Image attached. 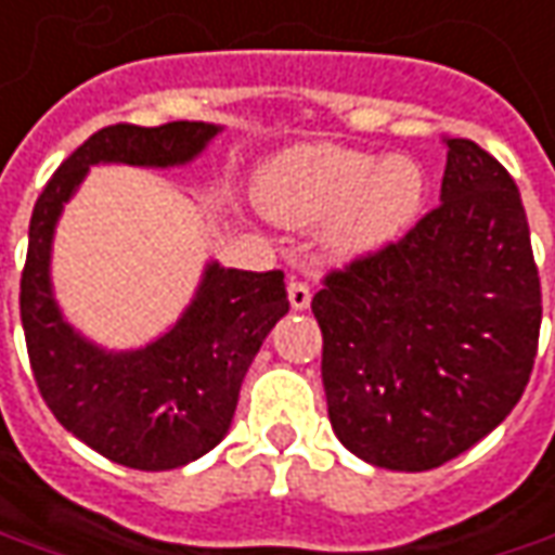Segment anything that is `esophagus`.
I'll return each mask as SVG.
<instances>
[{
    "label": "esophagus",
    "mask_w": 555,
    "mask_h": 555,
    "mask_svg": "<svg viewBox=\"0 0 555 555\" xmlns=\"http://www.w3.org/2000/svg\"><path fill=\"white\" fill-rule=\"evenodd\" d=\"M309 300H312V292H309L307 282L292 279V282H288V304H292V309H307Z\"/></svg>",
    "instance_id": "34e87169"
}]
</instances>
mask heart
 <instances>
[{
	"mask_svg": "<svg viewBox=\"0 0 555 555\" xmlns=\"http://www.w3.org/2000/svg\"><path fill=\"white\" fill-rule=\"evenodd\" d=\"M261 209L285 228L325 224L322 246L358 261L398 243L425 203V172L406 154L300 145L282 151L258 179Z\"/></svg>",
	"mask_w": 555,
	"mask_h": 555,
	"instance_id": "obj_1",
	"label": "heart"
}]
</instances>
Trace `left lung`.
Instances as JSON below:
<instances>
[{"label":"left lung","mask_w":555,"mask_h":555,"mask_svg":"<svg viewBox=\"0 0 555 555\" xmlns=\"http://www.w3.org/2000/svg\"><path fill=\"white\" fill-rule=\"evenodd\" d=\"M443 145L440 206L312 297L334 435L388 470H431L499 428L538 352L541 279L514 179L470 139Z\"/></svg>","instance_id":"obj_1"}]
</instances>
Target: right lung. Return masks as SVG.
<instances>
[{"label":"right lung","mask_w":555,"mask_h":555,"mask_svg":"<svg viewBox=\"0 0 555 555\" xmlns=\"http://www.w3.org/2000/svg\"><path fill=\"white\" fill-rule=\"evenodd\" d=\"M218 133L221 127L206 120L103 127L60 164L29 221L21 322L41 398L90 450L135 470L182 467L221 443L251 361L288 312L285 276L209 261L176 325L139 349H105L75 331L56 304V221L90 167H184Z\"/></svg>","instance_id":"obj_1"}]
</instances>
